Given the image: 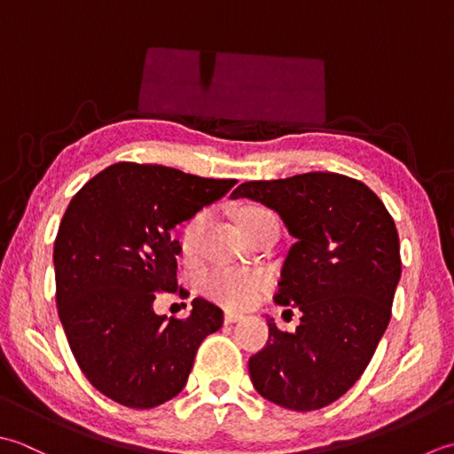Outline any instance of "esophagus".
<instances>
[{"label":"esophagus","instance_id":"34e87169","mask_svg":"<svg viewBox=\"0 0 454 454\" xmlns=\"http://www.w3.org/2000/svg\"><path fill=\"white\" fill-rule=\"evenodd\" d=\"M245 316L243 313H237V311H225V323H239L243 321Z\"/></svg>","mask_w":454,"mask_h":454}]
</instances>
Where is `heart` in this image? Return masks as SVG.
Instances as JSON below:
<instances>
[{
  "label": "heart",
  "mask_w": 454,
  "mask_h": 454,
  "mask_svg": "<svg viewBox=\"0 0 454 454\" xmlns=\"http://www.w3.org/2000/svg\"><path fill=\"white\" fill-rule=\"evenodd\" d=\"M264 209H247L243 217ZM206 214H198L184 229L182 235V251L184 254L193 256L200 247L201 231L206 227ZM268 286V274L258 270H245V268H231V266H215L203 276V288L215 301L227 305V308H247L251 305L262 290Z\"/></svg>",
  "instance_id": "heart-1"
}]
</instances>
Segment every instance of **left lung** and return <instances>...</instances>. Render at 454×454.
Wrapping results in <instances>:
<instances>
[{
    "instance_id": "left-lung-1",
    "label": "left lung",
    "mask_w": 454,
    "mask_h": 454,
    "mask_svg": "<svg viewBox=\"0 0 454 454\" xmlns=\"http://www.w3.org/2000/svg\"><path fill=\"white\" fill-rule=\"evenodd\" d=\"M239 198L274 209L295 239L274 300L301 311L294 333L268 321L251 380L286 410L325 408L364 372L390 323L402 276L394 219L363 182L335 172L245 182L231 193Z\"/></svg>"
}]
</instances>
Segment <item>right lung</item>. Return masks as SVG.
<instances>
[{
	"label": "right lung",
	"mask_w": 454,
	"mask_h": 454,
	"mask_svg": "<svg viewBox=\"0 0 454 454\" xmlns=\"http://www.w3.org/2000/svg\"><path fill=\"white\" fill-rule=\"evenodd\" d=\"M235 184L119 162L72 198L52 256L59 316L82 372L114 402L151 410L172 400L201 340L223 325V311L203 298L186 319L156 316L154 300L178 290L170 231Z\"/></svg>",
	"instance_id": "right-lung-1"
}]
</instances>
